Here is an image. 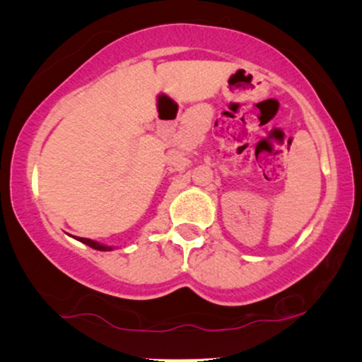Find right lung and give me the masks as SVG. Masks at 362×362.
<instances>
[{
    "label": "right lung",
    "instance_id": "obj_1",
    "mask_svg": "<svg viewBox=\"0 0 362 362\" xmlns=\"http://www.w3.org/2000/svg\"><path fill=\"white\" fill-rule=\"evenodd\" d=\"M77 240H81L82 244H86V245H88V247H92V249H95V250H112V247L102 245V244H98V242H95V240L86 239V237H77Z\"/></svg>",
    "mask_w": 362,
    "mask_h": 362
}]
</instances>
